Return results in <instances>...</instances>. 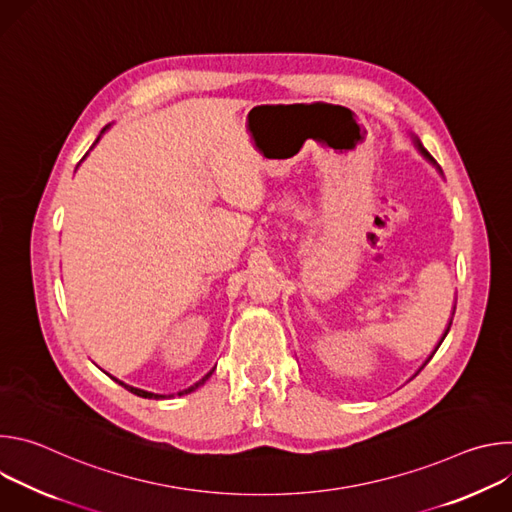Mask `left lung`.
<instances>
[{"label":"left lung","instance_id":"left-lung-1","mask_svg":"<svg viewBox=\"0 0 512 512\" xmlns=\"http://www.w3.org/2000/svg\"><path fill=\"white\" fill-rule=\"evenodd\" d=\"M413 143H415V148H417V150H419V152H421V156H423V158H425V160H429V162H431V164H433V166H435V168H437V170H440V172H442V168H440V166H437V162H435V160H433V158H431V156H429V152H427V150H425V148H423V145H421V141H419V137H417V135H415V137H413ZM454 310H456V308H454ZM452 318H454V312H452ZM450 326H452V320H450V324H448V328H446V332H444V336H442V340H440V344H442V342H444V338H446V336H448V332H450ZM440 344H437V346H435V350H437V348H440ZM435 350H433V352H431V356H433V354H435ZM431 356H429V358H427V360H425V364H427V362H429V360H431ZM425 364H423V367H425ZM423 367H421V369H423ZM421 369H419V371H421ZM419 371H417V373H419ZM417 373H415V375H417ZM415 375H413V377H415Z\"/></svg>","mask_w":512,"mask_h":512}]
</instances>
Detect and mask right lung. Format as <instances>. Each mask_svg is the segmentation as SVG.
<instances>
[{"instance_id": "right-lung-1", "label": "right lung", "mask_w": 512, "mask_h": 512, "mask_svg": "<svg viewBox=\"0 0 512 512\" xmlns=\"http://www.w3.org/2000/svg\"><path fill=\"white\" fill-rule=\"evenodd\" d=\"M107 129H109V125H105V127H103V131H101V135H103V133H105V131H107ZM101 135H99V137H101ZM99 137H97V141H99ZM97 141H95V143H97ZM95 143H93V145H95ZM214 369H216V367H214ZM214 369H212V371H214ZM212 371H210V373H206V375H204V377H202V379H200V381H198V383H194V385H192V387H188V389H184V391H180V393H178V395H188V393H192V391H194V389H198V387H200V385H204V383H206V379H208V377H210V375H212ZM115 383H119V385H121V387H125V389H127V391H131V393H133V395H137V397H143V399H168V397H174V395H158V393H150V391H143V389H137V387H131V385H125V383H121V381H119V379H115Z\"/></svg>"}]
</instances>
